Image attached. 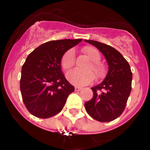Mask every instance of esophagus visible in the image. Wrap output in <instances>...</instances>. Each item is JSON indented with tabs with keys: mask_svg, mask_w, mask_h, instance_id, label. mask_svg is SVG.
I'll return each mask as SVG.
<instances>
[{
	"mask_svg": "<svg viewBox=\"0 0 150 150\" xmlns=\"http://www.w3.org/2000/svg\"><path fill=\"white\" fill-rule=\"evenodd\" d=\"M80 90H82L81 87L75 86V91H80Z\"/></svg>",
	"mask_w": 150,
	"mask_h": 150,
	"instance_id": "1",
	"label": "esophagus"
}]
</instances>
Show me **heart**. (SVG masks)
<instances>
[{"label": "heart", "instance_id": "heart-1", "mask_svg": "<svg viewBox=\"0 0 150 150\" xmlns=\"http://www.w3.org/2000/svg\"><path fill=\"white\" fill-rule=\"evenodd\" d=\"M82 52L88 56L91 62L87 66L88 71L73 70L67 74V79L71 83L76 86H85L91 83L95 77L98 80L101 79L107 74V67L100 61V52L95 47L86 46L82 49ZM75 64V55L73 50H68L62 55L61 65L63 70L67 71L72 68Z\"/></svg>", "mask_w": 150, "mask_h": 150}]
</instances>
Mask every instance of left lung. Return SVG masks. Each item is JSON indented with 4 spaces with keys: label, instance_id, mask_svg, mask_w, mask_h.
I'll return each instance as SVG.
<instances>
[{
    "label": "left lung",
    "instance_id": "1",
    "mask_svg": "<svg viewBox=\"0 0 150 150\" xmlns=\"http://www.w3.org/2000/svg\"><path fill=\"white\" fill-rule=\"evenodd\" d=\"M85 41L98 49L109 65L104 81L91 88L93 98L85 103V108L94 120L111 122L120 116L126 106L132 91L131 67L122 55L112 46L95 40Z\"/></svg>",
    "mask_w": 150,
    "mask_h": 150
}]
</instances>
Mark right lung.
<instances>
[{
  "label": "right lung",
  "mask_w": 150,
  "mask_h": 150,
  "mask_svg": "<svg viewBox=\"0 0 150 150\" xmlns=\"http://www.w3.org/2000/svg\"><path fill=\"white\" fill-rule=\"evenodd\" d=\"M81 39L59 40L38 46L22 65L20 90L22 100L30 113L47 119L59 113L74 87L61 71L62 55Z\"/></svg>",
  "instance_id": "add662e5"
}]
</instances>
